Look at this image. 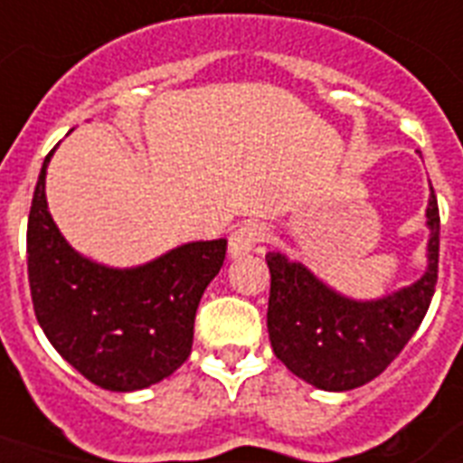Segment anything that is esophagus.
Wrapping results in <instances>:
<instances>
[{
    "mask_svg": "<svg viewBox=\"0 0 463 463\" xmlns=\"http://www.w3.org/2000/svg\"><path fill=\"white\" fill-rule=\"evenodd\" d=\"M264 235H267V231H264V225L260 223L238 225V228L231 232V238H228V254H231L232 260L245 257V254H250L254 247L260 245L261 240H264Z\"/></svg>",
    "mask_w": 463,
    "mask_h": 463,
    "instance_id": "34e87169",
    "label": "esophagus"
}]
</instances>
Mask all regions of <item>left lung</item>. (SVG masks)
<instances>
[{
  "mask_svg": "<svg viewBox=\"0 0 463 463\" xmlns=\"http://www.w3.org/2000/svg\"><path fill=\"white\" fill-rule=\"evenodd\" d=\"M428 269L416 283L377 300H353L319 281L300 261L269 252L267 326L276 358L324 392L363 387L387 370L430 307L439 260V209L428 199Z\"/></svg>",
  "mask_w": 463,
  "mask_h": 463,
  "instance_id": "1",
  "label": "left lung"
}]
</instances>
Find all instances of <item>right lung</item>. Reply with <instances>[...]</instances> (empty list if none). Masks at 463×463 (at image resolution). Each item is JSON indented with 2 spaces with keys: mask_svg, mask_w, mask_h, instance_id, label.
I'll list each match as a JSON object with an SVG mask.
<instances>
[{
  "mask_svg": "<svg viewBox=\"0 0 463 463\" xmlns=\"http://www.w3.org/2000/svg\"><path fill=\"white\" fill-rule=\"evenodd\" d=\"M52 154L43 163L28 213V283L38 324L54 351L98 387H151L189 358L196 307L223 267L228 242H187L132 269L83 257L47 211Z\"/></svg>",
  "mask_w": 463,
  "mask_h": 463,
  "instance_id": "right-lung-1",
  "label": "right lung"
}]
</instances>
